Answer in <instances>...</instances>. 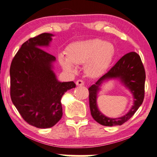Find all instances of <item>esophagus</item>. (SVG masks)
Wrapping results in <instances>:
<instances>
[{"label": "esophagus", "mask_w": 157, "mask_h": 157, "mask_svg": "<svg viewBox=\"0 0 157 157\" xmlns=\"http://www.w3.org/2000/svg\"><path fill=\"white\" fill-rule=\"evenodd\" d=\"M76 85H77V86H83L85 85V82H83V81H82V80H77V81L76 82Z\"/></svg>", "instance_id": "esophagus-1"}]
</instances>
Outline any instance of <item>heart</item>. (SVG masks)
Masks as SVG:
<instances>
[{"label":"heart","mask_w":157,"mask_h":157,"mask_svg":"<svg viewBox=\"0 0 157 157\" xmlns=\"http://www.w3.org/2000/svg\"><path fill=\"white\" fill-rule=\"evenodd\" d=\"M65 53L66 57H59L60 66L65 71L74 72L75 65L84 64L85 75L90 78H97L107 72L114 59L115 49L107 41L91 39L70 44Z\"/></svg>","instance_id":"obj_1"}]
</instances>
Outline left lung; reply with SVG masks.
<instances>
[{"mask_svg": "<svg viewBox=\"0 0 157 157\" xmlns=\"http://www.w3.org/2000/svg\"><path fill=\"white\" fill-rule=\"evenodd\" d=\"M115 79L119 80L132 94L134 105L128 113L123 117L111 118L105 117L99 110L97 105V97L101 89L100 87L104 82ZM145 80L146 72L140 55L135 52L124 55L107 73L88 89L90 107L94 119L100 124L106 126L122 125L128 121L144 101Z\"/></svg>", "mask_w": 157, "mask_h": 157, "instance_id": "obj_1", "label": "left lung"}]
</instances>
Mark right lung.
Instances as JSON below:
<instances>
[{"label": "right lung", "instance_id": "obj_1", "mask_svg": "<svg viewBox=\"0 0 157 157\" xmlns=\"http://www.w3.org/2000/svg\"><path fill=\"white\" fill-rule=\"evenodd\" d=\"M53 36L44 33L26 41L10 67L13 104L26 122L39 128H51L61 120V98L76 87L73 81H58L53 71L56 58L41 49L50 46Z\"/></svg>", "mask_w": 157, "mask_h": 157}]
</instances>
